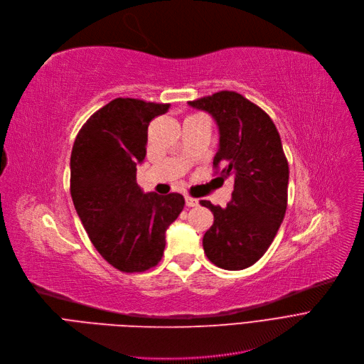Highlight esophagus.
<instances>
[{"label": "esophagus", "instance_id": "esophagus-1", "mask_svg": "<svg viewBox=\"0 0 364 364\" xmlns=\"http://www.w3.org/2000/svg\"><path fill=\"white\" fill-rule=\"evenodd\" d=\"M185 203H186L188 207H197V205H198V200H197V198H193V197H189V196L185 197Z\"/></svg>", "mask_w": 364, "mask_h": 364}]
</instances>
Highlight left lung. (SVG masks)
<instances>
[{
  "label": "left lung",
  "instance_id": "left-lung-1",
  "mask_svg": "<svg viewBox=\"0 0 364 364\" xmlns=\"http://www.w3.org/2000/svg\"><path fill=\"white\" fill-rule=\"evenodd\" d=\"M188 103L215 118L213 167L222 181H234L225 209L200 201L215 218L203 237L204 253L219 268H249L268 250L286 213L289 164L280 134L269 115L240 93L222 90Z\"/></svg>",
  "mask_w": 364,
  "mask_h": 364
}]
</instances>
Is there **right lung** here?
<instances>
[{
	"label": "right lung",
	"instance_id": "1",
	"mask_svg": "<svg viewBox=\"0 0 364 364\" xmlns=\"http://www.w3.org/2000/svg\"><path fill=\"white\" fill-rule=\"evenodd\" d=\"M170 103L117 97L78 132L71 154V197L84 230L105 261L123 272L157 265L166 230L183 210L181 194H144L136 166L146 155L151 119Z\"/></svg>",
	"mask_w": 364,
	"mask_h": 364
}]
</instances>
